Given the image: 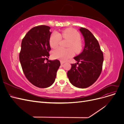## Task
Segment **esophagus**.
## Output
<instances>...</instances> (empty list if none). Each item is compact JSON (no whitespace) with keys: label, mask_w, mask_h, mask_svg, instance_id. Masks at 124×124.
I'll return each mask as SVG.
<instances>
[{"label":"esophagus","mask_w":124,"mask_h":124,"mask_svg":"<svg viewBox=\"0 0 124 124\" xmlns=\"http://www.w3.org/2000/svg\"><path fill=\"white\" fill-rule=\"evenodd\" d=\"M64 63H65V62L62 61H61V65H62Z\"/></svg>","instance_id":"34e87169"}]
</instances>
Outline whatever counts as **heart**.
<instances>
[{"label":"heart","mask_w":124,"mask_h":124,"mask_svg":"<svg viewBox=\"0 0 124 124\" xmlns=\"http://www.w3.org/2000/svg\"><path fill=\"white\" fill-rule=\"evenodd\" d=\"M62 37L69 41L67 47L70 48L58 47L53 51L52 55L53 58L64 61L73 56V50L76 53L79 52L81 50L82 45L79 40L80 35L78 32L73 29L68 28L62 31L61 33L56 31L52 32L50 38V45L51 47L56 48L57 47L62 39Z\"/></svg>","instance_id":"b5f03b06"}]
</instances>
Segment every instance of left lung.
I'll list each match as a JSON object with an SVG mask.
<instances>
[{
  "instance_id": "1",
  "label": "left lung",
  "mask_w": 124,
  "mask_h": 124,
  "mask_svg": "<svg viewBox=\"0 0 124 124\" xmlns=\"http://www.w3.org/2000/svg\"><path fill=\"white\" fill-rule=\"evenodd\" d=\"M80 31L84 37L85 46L82 53L74 58L78 62L71 64L67 76L73 85L85 88L94 83L100 76L102 69L103 54L98 41L93 33L83 27Z\"/></svg>"
}]
</instances>
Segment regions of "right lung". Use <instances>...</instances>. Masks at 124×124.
<instances>
[{
  "instance_id": "add662e5",
  "label": "right lung",
  "mask_w": 124,
  "mask_h": 124,
  "mask_svg": "<svg viewBox=\"0 0 124 124\" xmlns=\"http://www.w3.org/2000/svg\"><path fill=\"white\" fill-rule=\"evenodd\" d=\"M50 27L40 25L32 28L22 40L19 55L22 68L26 78L33 85L46 88L53 84L61 63L47 61L51 50Z\"/></svg>"
}]
</instances>
